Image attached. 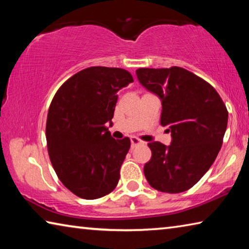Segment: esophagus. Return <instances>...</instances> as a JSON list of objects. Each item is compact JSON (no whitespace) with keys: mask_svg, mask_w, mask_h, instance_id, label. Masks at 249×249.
<instances>
[{"mask_svg":"<svg viewBox=\"0 0 249 249\" xmlns=\"http://www.w3.org/2000/svg\"><path fill=\"white\" fill-rule=\"evenodd\" d=\"M130 144H132V148H134V147L142 144V142L137 137H130Z\"/></svg>","mask_w":249,"mask_h":249,"instance_id":"esophagus-1","label":"esophagus"}]
</instances>
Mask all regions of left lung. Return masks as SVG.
<instances>
[{
    "mask_svg": "<svg viewBox=\"0 0 249 249\" xmlns=\"http://www.w3.org/2000/svg\"><path fill=\"white\" fill-rule=\"evenodd\" d=\"M138 81L161 100L160 124L169 126L171 144L149 142L144 174L154 189L180 193L192 188L215 160L229 112L216 90L180 67L136 70Z\"/></svg>",
    "mask_w": 249,
    "mask_h": 249,
    "instance_id": "8db88e82",
    "label": "left lung"
}]
</instances>
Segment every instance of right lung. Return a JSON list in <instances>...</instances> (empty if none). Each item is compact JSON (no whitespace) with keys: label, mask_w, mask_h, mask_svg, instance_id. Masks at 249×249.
Here are the masks:
<instances>
[{"label":"right lung","mask_w":249,"mask_h":249,"mask_svg":"<svg viewBox=\"0 0 249 249\" xmlns=\"http://www.w3.org/2000/svg\"><path fill=\"white\" fill-rule=\"evenodd\" d=\"M133 81L124 69L90 67L67 80L50 103V161L62 184L79 197L99 199L119 182L130 141L114 140L107 123L112 124L117 91Z\"/></svg>","instance_id":"obj_1"}]
</instances>
